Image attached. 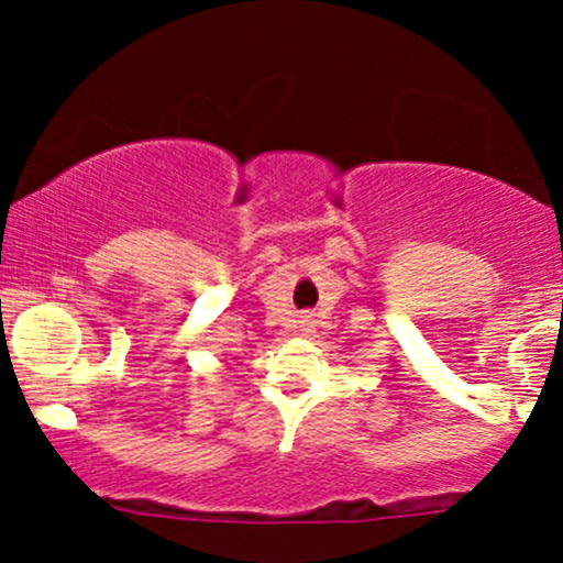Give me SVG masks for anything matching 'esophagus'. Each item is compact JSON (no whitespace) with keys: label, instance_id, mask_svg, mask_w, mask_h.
<instances>
[{"label":"esophagus","instance_id":"esophagus-1","mask_svg":"<svg viewBox=\"0 0 563 563\" xmlns=\"http://www.w3.org/2000/svg\"><path fill=\"white\" fill-rule=\"evenodd\" d=\"M301 322H307V320H301Z\"/></svg>","mask_w":563,"mask_h":563}]
</instances>
